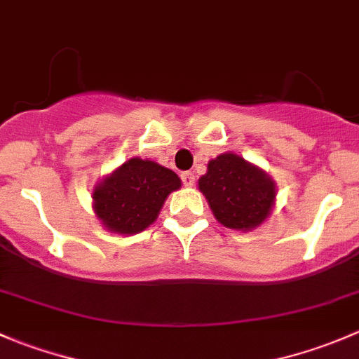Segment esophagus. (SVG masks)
Segmentation results:
<instances>
[{
  "instance_id": "34e87169",
  "label": "esophagus",
  "mask_w": 359,
  "mask_h": 359,
  "mask_svg": "<svg viewBox=\"0 0 359 359\" xmlns=\"http://www.w3.org/2000/svg\"><path fill=\"white\" fill-rule=\"evenodd\" d=\"M180 179H182L184 186L193 187L194 186V173L193 172H182L180 173Z\"/></svg>"
}]
</instances>
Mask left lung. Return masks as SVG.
Here are the masks:
<instances>
[{
	"mask_svg": "<svg viewBox=\"0 0 359 359\" xmlns=\"http://www.w3.org/2000/svg\"><path fill=\"white\" fill-rule=\"evenodd\" d=\"M198 187L213 217L227 229L243 233L257 229L269 219L278 194L269 173L234 153L210 159Z\"/></svg>",
	"mask_w": 359,
	"mask_h": 359,
	"instance_id": "8db88e82",
	"label": "left lung"
}]
</instances>
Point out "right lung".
<instances>
[{"mask_svg":"<svg viewBox=\"0 0 359 359\" xmlns=\"http://www.w3.org/2000/svg\"><path fill=\"white\" fill-rule=\"evenodd\" d=\"M180 186L173 170L147 158H130L95 184L92 208L104 229L132 236L158 219L168 194Z\"/></svg>","mask_w":359,"mask_h":359,"instance_id":"right-lung-1","label":"right lung"}]
</instances>
